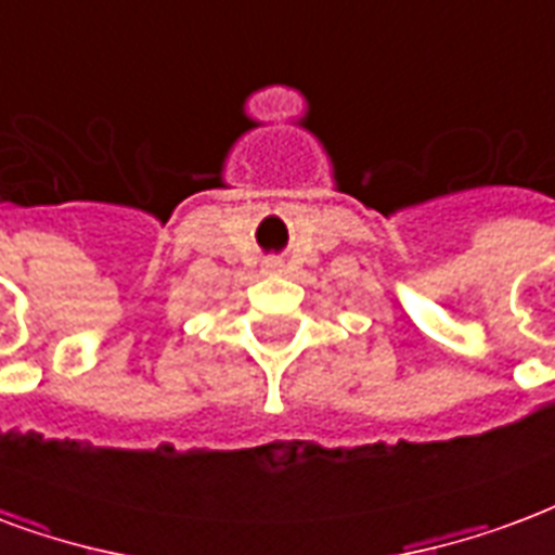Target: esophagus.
I'll return each mask as SVG.
<instances>
[{
	"instance_id": "obj_1",
	"label": "esophagus",
	"mask_w": 555,
	"mask_h": 555,
	"mask_svg": "<svg viewBox=\"0 0 555 555\" xmlns=\"http://www.w3.org/2000/svg\"><path fill=\"white\" fill-rule=\"evenodd\" d=\"M264 270H268V273H279V270H282V261L268 259V261H264Z\"/></svg>"
}]
</instances>
